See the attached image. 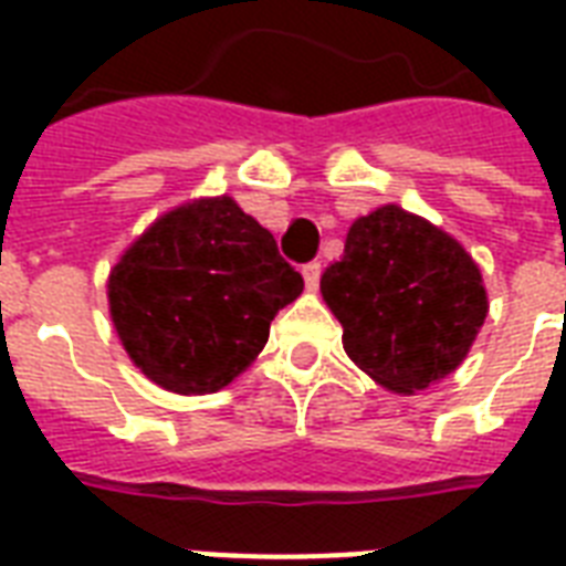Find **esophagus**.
<instances>
[{"label":"esophagus","mask_w":566,"mask_h":566,"mask_svg":"<svg viewBox=\"0 0 566 566\" xmlns=\"http://www.w3.org/2000/svg\"><path fill=\"white\" fill-rule=\"evenodd\" d=\"M302 279H305V287H308V291H317V284H319V261H311V264L302 266Z\"/></svg>","instance_id":"esophagus-1"}]
</instances>
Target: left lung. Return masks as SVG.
I'll list each match as a JSON object with an SVG mask.
<instances>
[{"label":"left lung","instance_id":"obj_1","mask_svg":"<svg viewBox=\"0 0 566 566\" xmlns=\"http://www.w3.org/2000/svg\"><path fill=\"white\" fill-rule=\"evenodd\" d=\"M319 291L344 326L346 355L405 396L455 373L488 317L482 273L467 249L399 205L353 222Z\"/></svg>","mask_w":566,"mask_h":566}]
</instances>
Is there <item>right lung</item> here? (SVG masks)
Returning a JSON list of instances; mask_svg holds the SVG:
<instances>
[{
  "label": "right lung",
  "instance_id": "obj_1",
  "mask_svg": "<svg viewBox=\"0 0 566 566\" xmlns=\"http://www.w3.org/2000/svg\"><path fill=\"white\" fill-rule=\"evenodd\" d=\"M273 234L231 196L172 208L123 252L108 308L128 358L164 390L217 394L264 349L302 293Z\"/></svg>",
  "mask_w": 566,
  "mask_h": 566
}]
</instances>
